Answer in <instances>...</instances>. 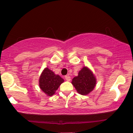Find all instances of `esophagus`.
<instances>
[{
  "label": "esophagus",
  "instance_id": "34e87169",
  "mask_svg": "<svg viewBox=\"0 0 133 133\" xmlns=\"http://www.w3.org/2000/svg\"><path fill=\"white\" fill-rule=\"evenodd\" d=\"M65 80H67L68 81H70V79H71V78H70V77H69V76H65Z\"/></svg>",
  "mask_w": 133,
  "mask_h": 133
}]
</instances>
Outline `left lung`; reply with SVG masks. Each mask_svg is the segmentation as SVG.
Instances as JSON below:
<instances>
[{
	"label": "left lung",
	"mask_w": 133,
	"mask_h": 133,
	"mask_svg": "<svg viewBox=\"0 0 133 133\" xmlns=\"http://www.w3.org/2000/svg\"><path fill=\"white\" fill-rule=\"evenodd\" d=\"M72 84L81 95H87L94 88L96 79L91 70L84 67L79 72L78 75L74 78Z\"/></svg>",
	"instance_id": "1"
}]
</instances>
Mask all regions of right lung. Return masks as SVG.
I'll use <instances>...</instances> for the list:
<instances>
[{
  "label": "right lung",
  "mask_w": 133,
  "mask_h": 133,
  "mask_svg": "<svg viewBox=\"0 0 133 133\" xmlns=\"http://www.w3.org/2000/svg\"><path fill=\"white\" fill-rule=\"evenodd\" d=\"M39 82L42 91L49 96H52L64 82V79L48 68H45L41 75Z\"/></svg>",
  "instance_id": "obj_1"
}]
</instances>
